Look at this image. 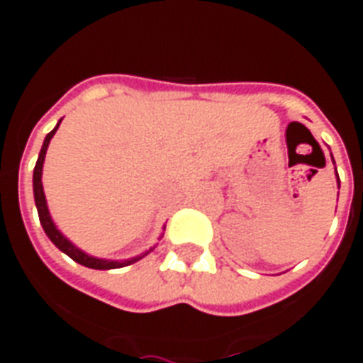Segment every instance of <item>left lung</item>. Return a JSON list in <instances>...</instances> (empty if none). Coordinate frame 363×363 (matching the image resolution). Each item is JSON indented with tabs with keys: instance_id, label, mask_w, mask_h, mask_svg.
Returning a JSON list of instances; mask_svg holds the SVG:
<instances>
[{
	"instance_id": "1",
	"label": "left lung",
	"mask_w": 363,
	"mask_h": 363,
	"mask_svg": "<svg viewBox=\"0 0 363 363\" xmlns=\"http://www.w3.org/2000/svg\"><path fill=\"white\" fill-rule=\"evenodd\" d=\"M332 160H333V156H332ZM333 164H335V162H333ZM335 173H337V169H335ZM341 186V182H339V175H337V188Z\"/></svg>"
}]
</instances>
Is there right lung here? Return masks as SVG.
<instances>
[{
  "label": "right lung",
  "mask_w": 363,
  "mask_h": 363,
  "mask_svg": "<svg viewBox=\"0 0 363 363\" xmlns=\"http://www.w3.org/2000/svg\"><path fill=\"white\" fill-rule=\"evenodd\" d=\"M60 122L56 124V128H54V130L45 137L41 152H39V158H37L35 169H33V198H35V207H37V213H39V222H41L43 230H45V233H47V238L50 239V241H52L54 245L62 250V252L67 254L71 259H75L77 264L84 265V267H90V269H118V267H125V265L135 264V262H139L141 258H145L148 252H152L154 247H150L148 250L141 252L139 256H133V258H128V259L96 258V256H90V254L81 250L77 245H73L69 239L65 238L64 233L60 232L58 226L54 224L52 216H50V213H48V205H47V198H45V190H43L41 177H43V164H45V154H47L48 143H50V139L54 137L56 130L60 128ZM162 235H164V233H162Z\"/></svg>",
  "instance_id": "1"
}]
</instances>
